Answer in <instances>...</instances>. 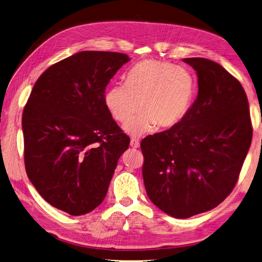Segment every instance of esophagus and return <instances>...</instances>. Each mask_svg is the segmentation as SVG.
Returning a JSON list of instances; mask_svg holds the SVG:
<instances>
[{
    "label": "esophagus",
    "instance_id": "esophagus-1",
    "mask_svg": "<svg viewBox=\"0 0 262 262\" xmlns=\"http://www.w3.org/2000/svg\"><path fill=\"white\" fill-rule=\"evenodd\" d=\"M130 146L134 147V149H137V147L140 146L139 140H137V139H132V140H130Z\"/></svg>",
    "mask_w": 262,
    "mask_h": 262
}]
</instances>
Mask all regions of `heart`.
<instances>
[{
	"instance_id": "heart-1",
	"label": "heart",
	"mask_w": 262,
	"mask_h": 262,
	"mask_svg": "<svg viewBox=\"0 0 262 262\" xmlns=\"http://www.w3.org/2000/svg\"><path fill=\"white\" fill-rule=\"evenodd\" d=\"M197 95V83L185 68L171 63L145 60L126 75V84L110 86L105 106L111 118L126 124L142 110V115L125 126L132 136L159 128H172L189 113Z\"/></svg>"
}]
</instances>
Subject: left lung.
<instances>
[{
  "label": "left lung",
  "mask_w": 262,
  "mask_h": 262,
  "mask_svg": "<svg viewBox=\"0 0 262 262\" xmlns=\"http://www.w3.org/2000/svg\"><path fill=\"white\" fill-rule=\"evenodd\" d=\"M183 62L197 73L198 95L177 126L141 141L142 176L155 206L176 219L217 207L232 191L253 137L241 83L204 58Z\"/></svg>",
  "instance_id": "obj_1"
}]
</instances>
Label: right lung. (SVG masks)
<instances>
[{
  "label": "right lung",
  "mask_w": 262,
  "mask_h": 262,
  "mask_svg": "<svg viewBox=\"0 0 262 262\" xmlns=\"http://www.w3.org/2000/svg\"><path fill=\"white\" fill-rule=\"evenodd\" d=\"M130 59L81 51L45 71L22 115L27 174L52 207L79 216L105 199L129 137L105 106L110 79Z\"/></svg>",
  "instance_id": "right-lung-1"
}]
</instances>
